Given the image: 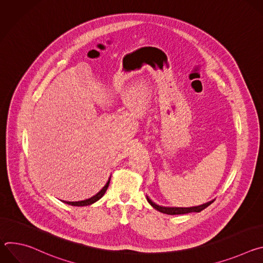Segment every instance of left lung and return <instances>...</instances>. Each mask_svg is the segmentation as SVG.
<instances>
[{"label":"left lung","mask_w":263,"mask_h":263,"mask_svg":"<svg viewBox=\"0 0 263 263\" xmlns=\"http://www.w3.org/2000/svg\"><path fill=\"white\" fill-rule=\"evenodd\" d=\"M146 200H147L148 204L151 205L153 208H155L159 212H162V213H165V214H170V215L186 214V213H191V212H201L202 210L207 208L211 203L214 202V200H212V201L207 202L205 204H202V205H199V206H194V207H165V206L157 205L156 203H154L151 199H149L147 196H146Z\"/></svg>","instance_id":"8db88e82"}]
</instances>
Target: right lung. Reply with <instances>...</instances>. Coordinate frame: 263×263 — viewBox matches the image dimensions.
<instances>
[{"instance_id":"obj_1","label":"right lung","mask_w":263,"mask_h":263,"mask_svg":"<svg viewBox=\"0 0 263 263\" xmlns=\"http://www.w3.org/2000/svg\"><path fill=\"white\" fill-rule=\"evenodd\" d=\"M110 178H111V176L109 177L107 183L105 184V186L103 187V189H102L97 195H95L93 197H91V198H89V199H86V200H84V201H78V202H66V201H62V202L65 203V204L71 205V206H78V207H79V206H88V205H91V204L96 203L97 201H99V200L105 195V193H106V191H107V189H108V186H109V183H110Z\"/></svg>"}]
</instances>
